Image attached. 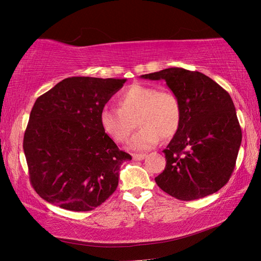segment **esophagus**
Here are the masks:
<instances>
[{
    "label": "esophagus",
    "instance_id": "34e87169",
    "mask_svg": "<svg viewBox=\"0 0 261 261\" xmlns=\"http://www.w3.org/2000/svg\"><path fill=\"white\" fill-rule=\"evenodd\" d=\"M132 158H134V160L136 161H141L146 158V154H132Z\"/></svg>",
    "mask_w": 261,
    "mask_h": 261
}]
</instances>
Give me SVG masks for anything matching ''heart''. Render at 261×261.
Masks as SVG:
<instances>
[{
  "instance_id": "1",
  "label": "heart",
  "mask_w": 261,
  "mask_h": 261,
  "mask_svg": "<svg viewBox=\"0 0 261 261\" xmlns=\"http://www.w3.org/2000/svg\"><path fill=\"white\" fill-rule=\"evenodd\" d=\"M118 108L106 106L100 112V125L117 144L129 140L135 121L140 129L130 143L136 151H146L161 138H171L182 122L178 96L167 90L145 84H132L117 96Z\"/></svg>"
}]
</instances>
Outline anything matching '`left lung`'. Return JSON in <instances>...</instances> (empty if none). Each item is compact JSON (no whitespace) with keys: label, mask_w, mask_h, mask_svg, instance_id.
<instances>
[{"label":"left lung","mask_w":261,"mask_h":261,"mask_svg":"<svg viewBox=\"0 0 261 261\" xmlns=\"http://www.w3.org/2000/svg\"><path fill=\"white\" fill-rule=\"evenodd\" d=\"M165 81L182 105V122L163 153L158 187L179 200L200 199L230 178L242 143L236 109L226 90L198 71L169 68L140 76Z\"/></svg>","instance_id":"8db88e82"}]
</instances>
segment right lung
<instances>
[{
	"label": "right lung",
	"mask_w": 261,
	"mask_h": 261,
	"mask_svg": "<svg viewBox=\"0 0 261 261\" xmlns=\"http://www.w3.org/2000/svg\"><path fill=\"white\" fill-rule=\"evenodd\" d=\"M126 79L70 77L39 96L23 148L30 182L47 202L73 212L100 206L118 185L120 151L100 125V112Z\"/></svg>",
	"instance_id": "add662e5"
}]
</instances>
